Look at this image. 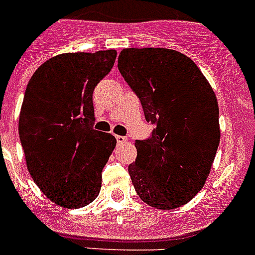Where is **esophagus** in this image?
<instances>
[{
	"label": "esophagus",
	"mask_w": 255,
	"mask_h": 255,
	"mask_svg": "<svg viewBox=\"0 0 255 255\" xmlns=\"http://www.w3.org/2000/svg\"><path fill=\"white\" fill-rule=\"evenodd\" d=\"M115 138H117L118 144H124V142L127 141V138L124 137V136H119V134H117V136H115Z\"/></svg>",
	"instance_id": "1"
}]
</instances>
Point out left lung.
Masks as SVG:
<instances>
[{
  "label": "left lung",
  "mask_w": 255,
  "mask_h": 255,
  "mask_svg": "<svg viewBox=\"0 0 255 255\" xmlns=\"http://www.w3.org/2000/svg\"><path fill=\"white\" fill-rule=\"evenodd\" d=\"M118 68L154 124L150 137L134 142L132 184L149 206L177 209L210 174L220 141L217 96L196 63L172 49H123Z\"/></svg>",
  "instance_id": "obj_1"
}]
</instances>
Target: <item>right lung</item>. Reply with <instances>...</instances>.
Instances as JSON below:
<instances>
[{"label": "right lung", "instance_id": "add662e5", "mask_svg": "<svg viewBox=\"0 0 255 255\" xmlns=\"http://www.w3.org/2000/svg\"><path fill=\"white\" fill-rule=\"evenodd\" d=\"M117 50L65 53L42 63L24 93L19 137L29 174L42 193L79 209L100 193L102 168L117 140L93 129V91L111 71Z\"/></svg>", "mask_w": 255, "mask_h": 255}]
</instances>
